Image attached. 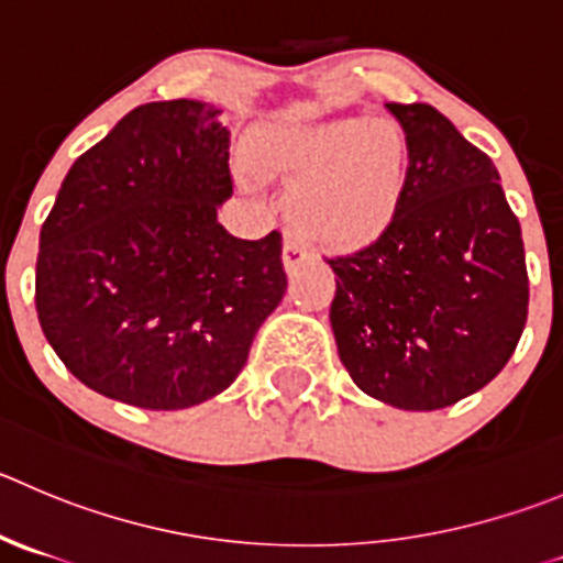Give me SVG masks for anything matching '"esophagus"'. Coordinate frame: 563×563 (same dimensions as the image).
<instances>
[{
    "label": "esophagus",
    "mask_w": 563,
    "mask_h": 563,
    "mask_svg": "<svg viewBox=\"0 0 563 563\" xmlns=\"http://www.w3.org/2000/svg\"><path fill=\"white\" fill-rule=\"evenodd\" d=\"M309 256L307 243L301 238H287L285 240V249H282V260H285L287 271H296L303 260Z\"/></svg>",
    "instance_id": "1"
}]
</instances>
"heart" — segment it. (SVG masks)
I'll return each mask as SVG.
<instances>
[{"mask_svg": "<svg viewBox=\"0 0 563 563\" xmlns=\"http://www.w3.org/2000/svg\"><path fill=\"white\" fill-rule=\"evenodd\" d=\"M298 181L292 218L320 243L345 245L376 232L398 201L404 137L387 121L342 118L287 137L271 152Z\"/></svg>", "mask_w": 563, "mask_h": 563, "instance_id": "obj_1", "label": "heart"}]
</instances>
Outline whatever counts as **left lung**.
Returning <instances> with one entry per match:
<instances>
[{
    "label": "left lung",
    "mask_w": 563,
    "mask_h": 563,
    "mask_svg": "<svg viewBox=\"0 0 563 563\" xmlns=\"http://www.w3.org/2000/svg\"><path fill=\"white\" fill-rule=\"evenodd\" d=\"M409 168L387 227L336 273L331 329L371 398L445 409L506 367L528 320L519 221L495 163L431 104H398Z\"/></svg>",
    "instance_id": "obj_1"
}]
</instances>
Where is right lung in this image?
Wrapping results in <instances>:
<instances>
[{"instance_id":"1","label":"right lung","mask_w":563,"mask_h":563,"mask_svg":"<svg viewBox=\"0 0 563 563\" xmlns=\"http://www.w3.org/2000/svg\"><path fill=\"white\" fill-rule=\"evenodd\" d=\"M205 101L126 112L63 179L41 227L35 309L99 395L187 409L223 393L287 290L282 234L232 238L229 132Z\"/></svg>"}]
</instances>
